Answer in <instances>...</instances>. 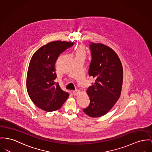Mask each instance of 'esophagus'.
Instances as JSON below:
<instances>
[{
  "instance_id": "esophagus-1",
  "label": "esophagus",
  "mask_w": 152,
  "mask_h": 152,
  "mask_svg": "<svg viewBox=\"0 0 152 152\" xmlns=\"http://www.w3.org/2000/svg\"><path fill=\"white\" fill-rule=\"evenodd\" d=\"M80 93V91L79 90H75V91H72V94H73V95H74V96L78 95Z\"/></svg>"
}]
</instances>
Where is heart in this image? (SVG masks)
<instances>
[{
	"instance_id": "1",
	"label": "heart",
	"mask_w": 152,
	"mask_h": 152,
	"mask_svg": "<svg viewBox=\"0 0 152 152\" xmlns=\"http://www.w3.org/2000/svg\"><path fill=\"white\" fill-rule=\"evenodd\" d=\"M86 56V52L84 50V48L83 47H79L75 52V58H82L85 59Z\"/></svg>"
}]
</instances>
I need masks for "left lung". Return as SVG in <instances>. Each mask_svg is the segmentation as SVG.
<instances>
[{
  "instance_id": "1",
  "label": "left lung",
  "mask_w": 152,
  "mask_h": 152,
  "mask_svg": "<svg viewBox=\"0 0 152 152\" xmlns=\"http://www.w3.org/2000/svg\"><path fill=\"white\" fill-rule=\"evenodd\" d=\"M91 59L89 75L96 80L87 90L89 105L83 110L88 116L104 115L118 100L123 83V67L117 54L111 48L90 42Z\"/></svg>"
}]
</instances>
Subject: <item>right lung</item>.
Here are the masks:
<instances>
[{"label": "right lung", "instance_id": "obj_1", "mask_svg": "<svg viewBox=\"0 0 152 152\" xmlns=\"http://www.w3.org/2000/svg\"><path fill=\"white\" fill-rule=\"evenodd\" d=\"M73 42L55 41L41 47L33 55L28 68L26 88L31 101L39 108L52 112L61 108L69 94L55 82V63L60 53Z\"/></svg>", "mask_w": 152, "mask_h": 152}]
</instances>
